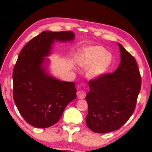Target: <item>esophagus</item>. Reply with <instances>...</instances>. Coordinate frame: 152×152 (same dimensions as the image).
Listing matches in <instances>:
<instances>
[{
  "label": "esophagus",
  "instance_id": "esophagus-1",
  "mask_svg": "<svg viewBox=\"0 0 152 152\" xmlns=\"http://www.w3.org/2000/svg\"><path fill=\"white\" fill-rule=\"evenodd\" d=\"M77 96H78V97L79 99H83L86 97V93L84 91H83V90H80V91H78V93H77Z\"/></svg>",
  "mask_w": 152,
  "mask_h": 152
}]
</instances>
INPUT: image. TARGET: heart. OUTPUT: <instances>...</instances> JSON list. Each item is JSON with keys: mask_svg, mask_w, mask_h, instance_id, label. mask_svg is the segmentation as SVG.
Returning <instances> with one entry per match:
<instances>
[{"mask_svg": "<svg viewBox=\"0 0 152 152\" xmlns=\"http://www.w3.org/2000/svg\"><path fill=\"white\" fill-rule=\"evenodd\" d=\"M114 60L112 54L101 46L84 48L78 57L80 66L88 68L87 76L91 80H98L107 73Z\"/></svg>", "mask_w": 152, "mask_h": 152, "instance_id": "obj_1", "label": "heart"}]
</instances>
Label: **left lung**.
Wrapping results in <instances>:
<instances>
[{
	"label": "left lung",
	"mask_w": 152,
	"mask_h": 152,
	"mask_svg": "<svg viewBox=\"0 0 152 152\" xmlns=\"http://www.w3.org/2000/svg\"><path fill=\"white\" fill-rule=\"evenodd\" d=\"M121 62L114 72L88 82L87 126L97 133L118 130L134 111L141 76L134 57L120 44Z\"/></svg>",
	"instance_id": "obj_1"
}]
</instances>
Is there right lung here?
I'll list each match as a JSON object with an SVG mask.
<instances>
[{"label":"right lung","instance_id":"add662e5","mask_svg":"<svg viewBox=\"0 0 152 152\" xmlns=\"http://www.w3.org/2000/svg\"><path fill=\"white\" fill-rule=\"evenodd\" d=\"M72 31H44L25 45L13 70V96L22 117L37 128H47L59 120L64 108L76 98V83L50 76L44 64L55 41L70 42Z\"/></svg>","mask_w":152,"mask_h":152}]
</instances>
